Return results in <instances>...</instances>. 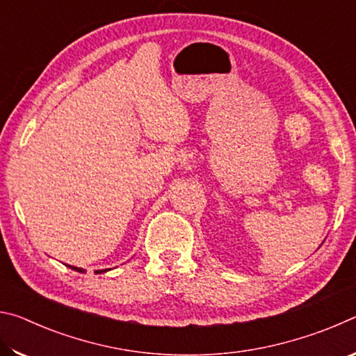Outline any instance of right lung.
<instances>
[{
  "mask_svg": "<svg viewBox=\"0 0 356 356\" xmlns=\"http://www.w3.org/2000/svg\"><path fill=\"white\" fill-rule=\"evenodd\" d=\"M67 267H70L72 270H75V272H80V273H84L83 268H78V267H72V265H67ZM106 272V270H95V273H104Z\"/></svg>",
  "mask_w": 356,
  "mask_h": 356,
  "instance_id": "obj_1",
  "label": "right lung"
}]
</instances>
